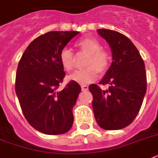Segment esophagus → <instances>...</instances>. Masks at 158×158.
<instances>
[{
    "label": "esophagus",
    "mask_w": 158,
    "mask_h": 158,
    "mask_svg": "<svg viewBox=\"0 0 158 158\" xmlns=\"http://www.w3.org/2000/svg\"><path fill=\"white\" fill-rule=\"evenodd\" d=\"M81 88H82V91H83V92H87V91L88 90V87L86 85H82Z\"/></svg>",
    "instance_id": "34e87169"
}]
</instances>
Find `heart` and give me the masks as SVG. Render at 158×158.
<instances>
[{"mask_svg": "<svg viewBox=\"0 0 158 158\" xmlns=\"http://www.w3.org/2000/svg\"><path fill=\"white\" fill-rule=\"evenodd\" d=\"M76 46L83 52L88 53L84 61L86 68L75 70L69 79L79 84H88L93 82L97 77V71L101 74L106 72L110 61V55L108 51L101 48V44L97 40L92 38H83L76 43ZM61 66L67 71L74 68L75 57L72 51L68 48L61 49L60 55Z\"/></svg>", "mask_w": 158, "mask_h": 158, "instance_id": "heart-1", "label": "heart"}]
</instances>
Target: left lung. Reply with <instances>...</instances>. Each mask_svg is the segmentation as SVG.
<instances>
[{
  "mask_svg": "<svg viewBox=\"0 0 158 158\" xmlns=\"http://www.w3.org/2000/svg\"><path fill=\"white\" fill-rule=\"evenodd\" d=\"M97 32L108 42L113 61L99 83L109 84L108 90L89 85L92 109L101 128L119 130L130 125L140 110L147 88L145 66L136 47L126 35L107 29Z\"/></svg>",
  "mask_w": 158,
  "mask_h": 158,
  "instance_id": "obj_1",
  "label": "left lung"
}]
</instances>
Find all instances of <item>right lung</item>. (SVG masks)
Segmentation results:
<instances>
[{
    "label": "right lung",
    "instance_id": "right-lung-1",
    "mask_svg": "<svg viewBox=\"0 0 158 158\" xmlns=\"http://www.w3.org/2000/svg\"><path fill=\"white\" fill-rule=\"evenodd\" d=\"M79 31H49L26 48L17 69L15 92L24 116L44 134L61 135L73 125V107L81 88L70 81L58 91L66 73L60 61L61 49Z\"/></svg>",
    "mask_w": 158,
    "mask_h": 158
}]
</instances>
